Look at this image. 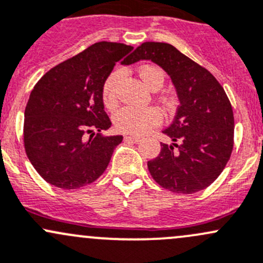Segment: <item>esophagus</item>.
I'll use <instances>...</instances> for the list:
<instances>
[{"mask_svg":"<svg viewBox=\"0 0 263 263\" xmlns=\"http://www.w3.org/2000/svg\"><path fill=\"white\" fill-rule=\"evenodd\" d=\"M123 139L124 141H131V142H135V143H139L141 141V137H137V136H124Z\"/></svg>","mask_w":263,"mask_h":263,"instance_id":"1","label":"esophagus"}]
</instances>
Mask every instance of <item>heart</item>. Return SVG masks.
<instances>
[{
	"instance_id": "heart-1",
	"label": "heart",
	"mask_w": 263,
	"mask_h": 263,
	"mask_svg": "<svg viewBox=\"0 0 263 263\" xmlns=\"http://www.w3.org/2000/svg\"><path fill=\"white\" fill-rule=\"evenodd\" d=\"M139 76L143 84L150 90H159L165 83V73L157 66L145 65L140 69ZM120 71H115L104 82L102 87V101L107 108H113L117 104L116 85L120 79ZM165 103L167 99L164 98ZM113 126L117 131L128 135H143L161 122V115L156 108H135L123 107L118 109L112 117Z\"/></svg>"
}]
</instances>
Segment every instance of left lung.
<instances>
[{"mask_svg":"<svg viewBox=\"0 0 263 263\" xmlns=\"http://www.w3.org/2000/svg\"><path fill=\"white\" fill-rule=\"evenodd\" d=\"M140 60L161 66L180 101L173 123L162 131L174 143H161L159 156L147 162L151 176L178 194L205 189L220 175L233 150L234 117L224 89L211 71L170 44H141L127 64Z\"/></svg>","mask_w":263,"mask_h":263,"instance_id":"1","label":"left lung"}]
</instances>
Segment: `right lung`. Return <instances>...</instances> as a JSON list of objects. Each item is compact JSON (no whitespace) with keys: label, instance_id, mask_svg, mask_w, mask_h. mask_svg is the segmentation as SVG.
<instances>
[{"label":"right lung","instance_id":"right-lung-1","mask_svg":"<svg viewBox=\"0 0 263 263\" xmlns=\"http://www.w3.org/2000/svg\"><path fill=\"white\" fill-rule=\"evenodd\" d=\"M132 49L121 43L93 44L50 69L31 90L25 108V151L49 184L77 189L96 181L108 166L123 137L101 134L112 124L102 87Z\"/></svg>","mask_w":263,"mask_h":263}]
</instances>
